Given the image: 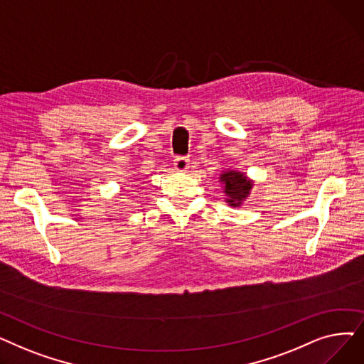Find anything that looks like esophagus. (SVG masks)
Returning <instances> with one entry per match:
<instances>
[{"label":"esophagus","mask_w":364,"mask_h":364,"mask_svg":"<svg viewBox=\"0 0 364 364\" xmlns=\"http://www.w3.org/2000/svg\"><path fill=\"white\" fill-rule=\"evenodd\" d=\"M188 165H190V161H188L187 158L180 156V158H176V159H174V168H176L177 171H180V172L187 171V169H188Z\"/></svg>","instance_id":"1"}]
</instances>
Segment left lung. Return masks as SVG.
I'll return each mask as SVG.
<instances>
[{
    "instance_id": "left-lung-1",
    "label": "left lung",
    "mask_w": 364,
    "mask_h": 364,
    "mask_svg": "<svg viewBox=\"0 0 364 364\" xmlns=\"http://www.w3.org/2000/svg\"><path fill=\"white\" fill-rule=\"evenodd\" d=\"M220 183L223 184V192L225 195L224 200L233 208H239L250 198L254 187V180L247 177L246 172H240L237 169L223 171Z\"/></svg>"
}]
</instances>
